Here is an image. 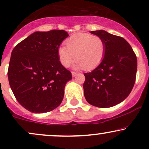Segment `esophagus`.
<instances>
[{"label":"esophagus","mask_w":149,"mask_h":149,"mask_svg":"<svg viewBox=\"0 0 149 149\" xmlns=\"http://www.w3.org/2000/svg\"><path fill=\"white\" fill-rule=\"evenodd\" d=\"M71 73H72V76H76L77 74H78V73L77 72H74V71H72V72H71Z\"/></svg>","instance_id":"1"}]
</instances>
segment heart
I'll use <instances>...</instances> for the list:
<instances>
[{
    "mask_svg": "<svg viewBox=\"0 0 149 149\" xmlns=\"http://www.w3.org/2000/svg\"><path fill=\"white\" fill-rule=\"evenodd\" d=\"M66 45L58 49V58L62 65L69 67L77 61L78 69L92 70L100 65L106 54V43L102 38L88 33H78L66 41Z\"/></svg>",
    "mask_w": 149,
    "mask_h": 149,
    "instance_id": "heart-1",
    "label": "heart"
}]
</instances>
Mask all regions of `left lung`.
I'll use <instances>...</instances> for the list:
<instances>
[{
    "label": "left lung",
    "mask_w": 149,
    "mask_h": 149,
    "mask_svg": "<svg viewBox=\"0 0 149 149\" xmlns=\"http://www.w3.org/2000/svg\"><path fill=\"white\" fill-rule=\"evenodd\" d=\"M106 43V54L102 63L91 72L84 73V95L93 106L109 108L129 96L134 86L137 57L123 38L104 30L92 31Z\"/></svg>",
    "instance_id": "1"
}]
</instances>
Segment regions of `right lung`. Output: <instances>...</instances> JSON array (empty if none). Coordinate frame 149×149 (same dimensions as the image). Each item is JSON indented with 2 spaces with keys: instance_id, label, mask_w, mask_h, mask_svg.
Listing matches in <instances>:
<instances>
[{
  "instance_id": "add662e5",
  "label": "right lung",
  "mask_w": 149,
  "mask_h": 149,
  "mask_svg": "<svg viewBox=\"0 0 149 149\" xmlns=\"http://www.w3.org/2000/svg\"><path fill=\"white\" fill-rule=\"evenodd\" d=\"M68 36L64 30L36 31L13 49L9 83L18 102L30 112H49L61 104L72 76L60 62L58 48Z\"/></svg>"
}]
</instances>
